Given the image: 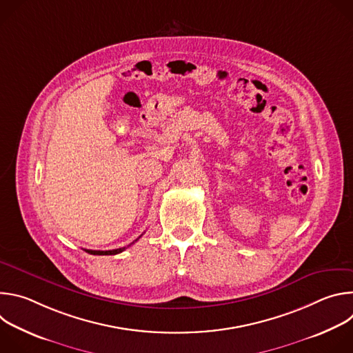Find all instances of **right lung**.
<instances>
[{"instance_id": "obj_1", "label": "right lung", "mask_w": 353, "mask_h": 353, "mask_svg": "<svg viewBox=\"0 0 353 353\" xmlns=\"http://www.w3.org/2000/svg\"><path fill=\"white\" fill-rule=\"evenodd\" d=\"M141 237V236H139ZM138 237V239H139ZM137 239V240H138ZM137 240H134L131 244H134ZM131 244H128V245H131ZM127 245V247H128ZM127 247H121V248H116V250H85L86 253H89V254H93V256H114V254H119V253H121V251H124Z\"/></svg>"}]
</instances>
